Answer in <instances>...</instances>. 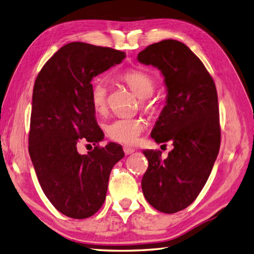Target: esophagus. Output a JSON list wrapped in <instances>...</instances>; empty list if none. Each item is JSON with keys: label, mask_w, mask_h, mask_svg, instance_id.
<instances>
[{"label": "esophagus", "mask_w": 254, "mask_h": 254, "mask_svg": "<svg viewBox=\"0 0 254 254\" xmlns=\"http://www.w3.org/2000/svg\"><path fill=\"white\" fill-rule=\"evenodd\" d=\"M123 151H125V153H126L127 155H128V154L133 153V152L135 151V149H133V148H131V147H127V146H125V147H123Z\"/></svg>", "instance_id": "1"}]
</instances>
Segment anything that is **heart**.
Here are the masks:
<instances>
[{
	"instance_id": "b5f03b06",
	"label": "heart",
	"mask_w": 254,
	"mask_h": 254,
	"mask_svg": "<svg viewBox=\"0 0 254 254\" xmlns=\"http://www.w3.org/2000/svg\"><path fill=\"white\" fill-rule=\"evenodd\" d=\"M133 92L140 99V105L145 109H153V104L148 101L153 93L155 83L153 78L141 70L128 69L120 76ZM108 82L104 78L93 82L91 87V104L96 114H104L108 104ZM145 127V122L138 118H120L112 121L105 127L108 137L117 142L125 145H133L137 141L139 135Z\"/></svg>"
}]
</instances>
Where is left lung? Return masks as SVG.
<instances>
[{
	"instance_id": "obj_1",
	"label": "left lung",
	"mask_w": 254,
	"mask_h": 254,
	"mask_svg": "<svg viewBox=\"0 0 254 254\" xmlns=\"http://www.w3.org/2000/svg\"><path fill=\"white\" fill-rule=\"evenodd\" d=\"M138 62L161 70L166 105L151 137L174 149L165 160L160 151L145 150L148 168L141 179L147 201L164 213L191 205L203 189L216 161L221 141L216 84L205 65L184 43L165 40L138 54Z\"/></svg>"
}]
</instances>
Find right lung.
<instances>
[{
  "mask_svg": "<svg viewBox=\"0 0 254 254\" xmlns=\"http://www.w3.org/2000/svg\"><path fill=\"white\" fill-rule=\"evenodd\" d=\"M125 58L120 50L74 42L58 50L36 77L29 153L45 195L66 217L86 219L100 209L110 172L125 157L116 142L97 146L104 133L90 99L92 78ZM81 140L92 142L94 150L78 153Z\"/></svg>",
  "mask_w": 254,
  "mask_h": 254,
  "instance_id": "right-lung-1",
  "label": "right lung"
}]
</instances>
